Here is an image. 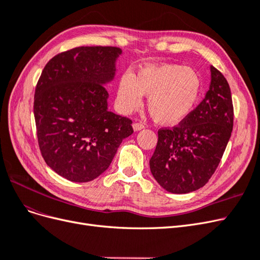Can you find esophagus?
I'll use <instances>...</instances> for the list:
<instances>
[{
    "label": "esophagus",
    "instance_id": "esophagus-1",
    "mask_svg": "<svg viewBox=\"0 0 260 260\" xmlns=\"http://www.w3.org/2000/svg\"><path fill=\"white\" fill-rule=\"evenodd\" d=\"M132 127H133V130H135V131H140V130H142L144 128V124L141 123V122H136V123H133Z\"/></svg>",
    "mask_w": 260,
    "mask_h": 260
}]
</instances>
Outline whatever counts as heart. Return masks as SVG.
<instances>
[{"label":"heart","instance_id":"obj_1","mask_svg":"<svg viewBox=\"0 0 260 260\" xmlns=\"http://www.w3.org/2000/svg\"><path fill=\"white\" fill-rule=\"evenodd\" d=\"M202 81L192 68L177 64H149L132 77L123 75L117 85V105L130 113L148 96L147 111L159 124H178L190 115L200 98Z\"/></svg>","mask_w":260,"mask_h":260}]
</instances>
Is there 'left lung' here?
Returning a JSON list of instances; mask_svg holds the SVG:
<instances>
[{
    "label": "left lung",
    "instance_id": "8db88e82",
    "mask_svg": "<svg viewBox=\"0 0 260 260\" xmlns=\"http://www.w3.org/2000/svg\"><path fill=\"white\" fill-rule=\"evenodd\" d=\"M232 128L229 83L219 70L210 66V84L205 99L177 127L158 131V142L149 159L153 177L170 193L199 190L217 169Z\"/></svg>",
    "mask_w": 260,
    "mask_h": 260
}]
</instances>
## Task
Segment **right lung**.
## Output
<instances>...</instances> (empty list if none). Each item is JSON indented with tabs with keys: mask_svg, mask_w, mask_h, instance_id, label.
Here are the masks:
<instances>
[{
	"mask_svg": "<svg viewBox=\"0 0 260 260\" xmlns=\"http://www.w3.org/2000/svg\"><path fill=\"white\" fill-rule=\"evenodd\" d=\"M122 51L80 46L54 56L38 81L34 113L45 162L73 182H89L109 167L132 121L108 111L105 85Z\"/></svg>",
	"mask_w": 260,
	"mask_h": 260,
	"instance_id": "obj_1",
	"label": "right lung"
}]
</instances>
